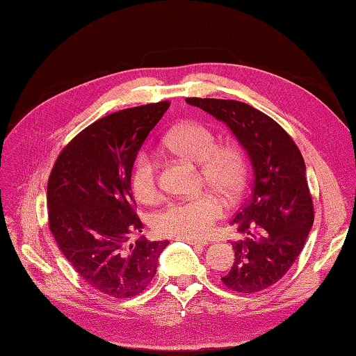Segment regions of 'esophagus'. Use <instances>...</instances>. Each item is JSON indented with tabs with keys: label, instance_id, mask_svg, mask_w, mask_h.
<instances>
[{
	"label": "esophagus",
	"instance_id": "obj_1",
	"mask_svg": "<svg viewBox=\"0 0 356 356\" xmlns=\"http://www.w3.org/2000/svg\"><path fill=\"white\" fill-rule=\"evenodd\" d=\"M182 241H186V243H190L193 246H207L208 241H203V240H193V238H179Z\"/></svg>",
	"mask_w": 356,
	"mask_h": 356
}]
</instances>
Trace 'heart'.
Masks as SVG:
<instances>
[{
  "instance_id": "heart-1",
  "label": "heart",
  "mask_w": 356,
  "mask_h": 356,
  "mask_svg": "<svg viewBox=\"0 0 356 356\" xmlns=\"http://www.w3.org/2000/svg\"><path fill=\"white\" fill-rule=\"evenodd\" d=\"M166 149L186 162L200 163V176L226 199H237L246 180L245 154L236 145H217L214 131L197 120H186L166 134ZM130 185L136 197L143 203L157 199V176L153 157L148 153L136 156ZM223 214V203L217 195L203 193L197 197L172 202L153 218L157 234L176 238H203Z\"/></svg>"
}]
</instances>
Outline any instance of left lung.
I'll return each mask as SVG.
<instances>
[{"label":"left lung","mask_w":356,"mask_h":356,"mask_svg":"<svg viewBox=\"0 0 356 356\" xmlns=\"http://www.w3.org/2000/svg\"><path fill=\"white\" fill-rule=\"evenodd\" d=\"M185 101L228 125L251 161V199L231 220L240 237L231 241L236 260L222 282L236 292H260L284 277L314 225L303 156L274 119L251 105L209 97Z\"/></svg>","instance_id":"left-lung-1"}]
</instances>
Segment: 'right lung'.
Listing matches in <instances>:
<instances>
[{
	"instance_id": "obj_1",
	"label": "right lung",
	"mask_w": 356,
	"mask_h": 356,
	"mask_svg": "<svg viewBox=\"0 0 356 356\" xmlns=\"http://www.w3.org/2000/svg\"><path fill=\"white\" fill-rule=\"evenodd\" d=\"M168 107L162 101L96 120L61 151L50 172L53 237L79 277L111 297L143 292L170 243L135 238L143 225L130 185L134 159Z\"/></svg>"
}]
</instances>
